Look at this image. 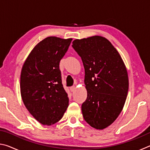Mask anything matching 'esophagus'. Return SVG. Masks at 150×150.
Segmentation results:
<instances>
[{"label":"esophagus","mask_w":150,"mask_h":150,"mask_svg":"<svg viewBox=\"0 0 150 150\" xmlns=\"http://www.w3.org/2000/svg\"><path fill=\"white\" fill-rule=\"evenodd\" d=\"M76 90V87L74 86H72V87H70V91H71V92H74V91Z\"/></svg>","instance_id":"esophagus-1"}]
</instances>
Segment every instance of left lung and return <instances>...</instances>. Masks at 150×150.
Listing matches in <instances>:
<instances>
[{"label": "left lung", "instance_id": "obj_1", "mask_svg": "<svg viewBox=\"0 0 150 150\" xmlns=\"http://www.w3.org/2000/svg\"><path fill=\"white\" fill-rule=\"evenodd\" d=\"M72 47L85 68L87 97L81 106L83 118L93 128L103 130L115 122L125 104L129 86L126 67L104 37L75 40Z\"/></svg>", "mask_w": 150, "mask_h": 150}]
</instances>
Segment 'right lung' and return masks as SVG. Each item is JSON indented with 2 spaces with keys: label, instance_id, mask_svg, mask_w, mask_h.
<instances>
[{
  "label": "right lung",
  "instance_id": "add662e5",
  "mask_svg": "<svg viewBox=\"0 0 150 150\" xmlns=\"http://www.w3.org/2000/svg\"><path fill=\"white\" fill-rule=\"evenodd\" d=\"M71 41V38H46L34 47L22 67V100L30 113L43 125L57 122L69 106L67 93L62 85L59 62Z\"/></svg>",
  "mask_w": 150,
  "mask_h": 150
}]
</instances>
